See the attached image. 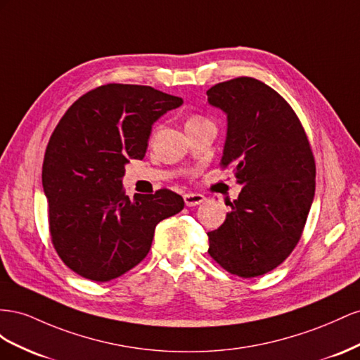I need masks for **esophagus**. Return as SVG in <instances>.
I'll return each instance as SVG.
<instances>
[{"label": "esophagus", "mask_w": 360, "mask_h": 360, "mask_svg": "<svg viewBox=\"0 0 360 360\" xmlns=\"http://www.w3.org/2000/svg\"><path fill=\"white\" fill-rule=\"evenodd\" d=\"M205 200V196L200 193H186L184 194V202H186L187 207H196Z\"/></svg>", "instance_id": "esophagus-1"}]
</instances>
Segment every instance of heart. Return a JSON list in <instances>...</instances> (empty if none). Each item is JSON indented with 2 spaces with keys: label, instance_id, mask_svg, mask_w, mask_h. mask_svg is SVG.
Masks as SVG:
<instances>
[{
  "label": "heart",
  "instance_id": "1",
  "mask_svg": "<svg viewBox=\"0 0 360 360\" xmlns=\"http://www.w3.org/2000/svg\"><path fill=\"white\" fill-rule=\"evenodd\" d=\"M203 120H207V119H205V117L200 116V115H193V116H190L188 120H187V127H188V125H193V123L203 122Z\"/></svg>",
  "mask_w": 360,
  "mask_h": 360
}]
</instances>
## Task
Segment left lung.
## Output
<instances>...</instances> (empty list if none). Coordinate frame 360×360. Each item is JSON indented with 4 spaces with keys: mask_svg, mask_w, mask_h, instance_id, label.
I'll return each instance as SVG.
<instances>
[{
    "mask_svg": "<svg viewBox=\"0 0 360 360\" xmlns=\"http://www.w3.org/2000/svg\"><path fill=\"white\" fill-rule=\"evenodd\" d=\"M207 95L228 115L220 167L243 186L224 223L208 232V253L231 274L262 276L302 238L315 194L311 143L292 107L259 79L223 81Z\"/></svg>",
    "mask_w": 360,
    "mask_h": 360,
    "instance_id": "obj_1",
    "label": "left lung"
}]
</instances>
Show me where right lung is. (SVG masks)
<instances>
[{"label": "right lung", "mask_w": 360, "mask_h": 360, "mask_svg": "<svg viewBox=\"0 0 360 360\" xmlns=\"http://www.w3.org/2000/svg\"><path fill=\"white\" fill-rule=\"evenodd\" d=\"M182 98L149 86L105 84L60 119L45 150L42 184L51 241L72 271L108 282L150 250L155 226L184 208L172 190L136 194L122 186L128 160L145 157L152 123Z\"/></svg>", "instance_id": "add662e5"}]
</instances>
